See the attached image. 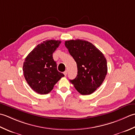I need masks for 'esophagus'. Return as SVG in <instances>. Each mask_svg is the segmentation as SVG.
<instances>
[{"instance_id":"obj_1","label":"esophagus","mask_w":135,"mask_h":135,"mask_svg":"<svg viewBox=\"0 0 135 135\" xmlns=\"http://www.w3.org/2000/svg\"><path fill=\"white\" fill-rule=\"evenodd\" d=\"M64 74L65 76H66L67 74H68V70H65L64 72Z\"/></svg>"}]
</instances>
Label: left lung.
<instances>
[{"label": "left lung", "instance_id": "left-lung-1", "mask_svg": "<svg viewBox=\"0 0 135 135\" xmlns=\"http://www.w3.org/2000/svg\"><path fill=\"white\" fill-rule=\"evenodd\" d=\"M65 46L77 64L78 75L70 80L78 91L89 95L100 87L107 73V62L104 54L91 42L81 40L66 41Z\"/></svg>", "mask_w": 135, "mask_h": 135}]
</instances>
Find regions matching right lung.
Segmentation results:
<instances>
[{
	"mask_svg": "<svg viewBox=\"0 0 135 135\" xmlns=\"http://www.w3.org/2000/svg\"><path fill=\"white\" fill-rule=\"evenodd\" d=\"M61 41L49 40L38 44L26 57L23 70L27 83L35 92L46 94L64 76L57 70L54 52Z\"/></svg>",
	"mask_w": 135,
	"mask_h": 135,
	"instance_id": "obj_1",
	"label": "right lung"
}]
</instances>
